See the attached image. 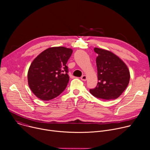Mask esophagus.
<instances>
[{"mask_svg":"<svg viewBox=\"0 0 150 150\" xmlns=\"http://www.w3.org/2000/svg\"><path fill=\"white\" fill-rule=\"evenodd\" d=\"M81 80L82 81H85L86 80V79H87V78H86V75H83V76H81Z\"/></svg>","mask_w":150,"mask_h":150,"instance_id":"obj_1","label":"esophagus"}]
</instances>
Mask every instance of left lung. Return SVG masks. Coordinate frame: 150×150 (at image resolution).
<instances>
[{
	"instance_id": "1",
	"label": "left lung",
	"mask_w": 150,
	"mask_h": 150,
	"mask_svg": "<svg viewBox=\"0 0 150 150\" xmlns=\"http://www.w3.org/2000/svg\"><path fill=\"white\" fill-rule=\"evenodd\" d=\"M98 83L89 90L94 96L105 100L118 98L127 88L130 74L126 64L116 55L107 50L95 47Z\"/></svg>"
}]
</instances>
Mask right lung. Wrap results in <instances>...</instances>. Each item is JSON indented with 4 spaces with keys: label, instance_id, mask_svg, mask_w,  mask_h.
<instances>
[{
    "label": "right lung",
    "instance_id": "right-lung-1",
    "mask_svg": "<svg viewBox=\"0 0 150 150\" xmlns=\"http://www.w3.org/2000/svg\"><path fill=\"white\" fill-rule=\"evenodd\" d=\"M72 49L63 46L47 48L32 62L28 72L32 92L43 101L52 99L66 88L69 77L66 65Z\"/></svg>",
    "mask_w": 150,
    "mask_h": 150
}]
</instances>
